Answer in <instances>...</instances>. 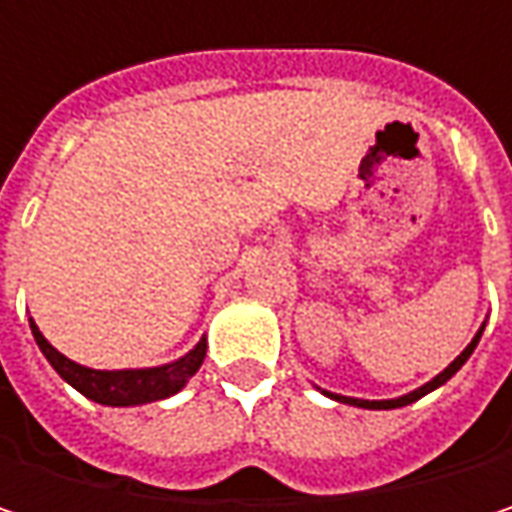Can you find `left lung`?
I'll list each match as a JSON object with an SVG mask.
<instances>
[{
    "instance_id": "8db88e82",
    "label": "left lung",
    "mask_w": 512,
    "mask_h": 512,
    "mask_svg": "<svg viewBox=\"0 0 512 512\" xmlns=\"http://www.w3.org/2000/svg\"><path fill=\"white\" fill-rule=\"evenodd\" d=\"M480 335H483V326L477 329V335L471 338V344L462 350L460 356L454 358L439 376H433L427 385H421V388H415V391H409V394H403V397H394V400H358V397H344V394H332V391H323L326 397H332V400H338V403H350V406H358V409H400V406H409V403H415V400H421L424 394H430V391H436L439 385H445L457 370H460L462 364L468 361V356L474 353V347H477V341H480Z\"/></svg>"
}]
</instances>
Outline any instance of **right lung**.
<instances>
[{"instance_id": "1", "label": "right lung", "mask_w": 512, "mask_h": 512, "mask_svg": "<svg viewBox=\"0 0 512 512\" xmlns=\"http://www.w3.org/2000/svg\"><path fill=\"white\" fill-rule=\"evenodd\" d=\"M32 335L41 347V353L47 356L55 373L73 385L79 394H85L94 403L103 406H142V403H154L165 400L171 394H177L201 367V361L207 356V338H201L186 356L174 358L168 364L159 367H130V370H94L85 364H76L67 356H61L50 341L41 335V329L35 326V320L29 317Z\"/></svg>"}]
</instances>
